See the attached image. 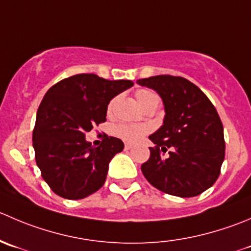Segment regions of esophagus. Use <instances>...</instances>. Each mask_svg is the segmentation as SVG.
I'll list each match as a JSON object with an SVG mask.
<instances>
[{"mask_svg": "<svg viewBox=\"0 0 251 251\" xmlns=\"http://www.w3.org/2000/svg\"><path fill=\"white\" fill-rule=\"evenodd\" d=\"M131 148H132L131 143H125V150H131Z\"/></svg>", "mask_w": 251, "mask_h": 251, "instance_id": "obj_1", "label": "esophagus"}]
</instances>
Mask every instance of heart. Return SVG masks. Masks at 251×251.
Masks as SVG:
<instances>
[{"label": "heart", "instance_id": "obj_1", "mask_svg": "<svg viewBox=\"0 0 251 251\" xmlns=\"http://www.w3.org/2000/svg\"><path fill=\"white\" fill-rule=\"evenodd\" d=\"M135 96L138 104L142 108L147 106L152 101L158 100L157 96L153 92L147 91V89H140V91L136 92ZM113 105L114 100H111L108 106V113H110L111 109H113ZM114 132H115L116 136H119L123 140L127 141V142H136V141L141 140L148 132V127L145 125H137V124H119L114 128Z\"/></svg>", "mask_w": 251, "mask_h": 251}]
</instances>
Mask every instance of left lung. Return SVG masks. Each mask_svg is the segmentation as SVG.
<instances>
[{
    "label": "left lung",
    "instance_id": "8db88e82",
    "mask_svg": "<svg viewBox=\"0 0 251 251\" xmlns=\"http://www.w3.org/2000/svg\"><path fill=\"white\" fill-rule=\"evenodd\" d=\"M137 83L154 89L165 109L162 127L150 136L154 147H150V159L141 165L143 175L169 195H200L218 179L225 159L217 110L198 86L182 77L159 75Z\"/></svg>",
    "mask_w": 251,
    "mask_h": 251
}]
</instances>
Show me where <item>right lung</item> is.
Returning <instances> with one entry per match:
<instances>
[{"label":"right lung","instance_id":"right-lung-1","mask_svg":"<svg viewBox=\"0 0 251 251\" xmlns=\"http://www.w3.org/2000/svg\"><path fill=\"white\" fill-rule=\"evenodd\" d=\"M133 86L79 74L53 84L41 100L33 130V147L41 176L56 195L79 200L104 185L109 162L124 150L120 138L106 136L93 147L86 133L106 120L108 104Z\"/></svg>","mask_w":251,"mask_h":251}]
</instances>
